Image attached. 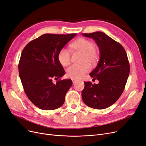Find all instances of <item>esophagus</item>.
<instances>
[{
  "mask_svg": "<svg viewBox=\"0 0 146 146\" xmlns=\"http://www.w3.org/2000/svg\"><path fill=\"white\" fill-rule=\"evenodd\" d=\"M72 81H73V84L75 83L76 82H77V81H78V80H79V79H77V78H72Z\"/></svg>",
  "mask_w": 146,
  "mask_h": 146,
  "instance_id": "1",
  "label": "esophagus"
}]
</instances>
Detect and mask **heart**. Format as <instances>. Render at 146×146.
<instances>
[{"label": "heart", "instance_id": "1", "mask_svg": "<svg viewBox=\"0 0 146 146\" xmlns=\"http://www.w3.org/2000/svg\"><path fill=\"white\" fill-rule=\"evenodd\" d=\"M73 49L83 53L80 65H73L67 69V75L71 78H80L88 73L91 64H95L99 59L98 50L94 47L93 41L88 39L80 38L71 44ZM58 59L63 66H68L71 63V52L67 48H62L58 54Z\"/></svg>", "mask_w": 146, "mask_h": 146}]
</instances>
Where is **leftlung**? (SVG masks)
I'll use <instances>...</instances> for the list:
<instances>
[{"label":"left lung","mask_w":146,"mask_h":146,"mask_svg":"<svg viewBox=\"0 0 146 146\" xmlns=\"http://www.w3.org/2000/svg\"><path fill=\"white\" fill-rule=\"evenodd\" d=\"M82 35L92 38L96 41L99 48L100 59L90 74L99 82L93 84L85 82L82 98L89 107L105 109L119 99L125 89L130 72L127 53L120 43L104 32L98 31Z\"/></svg>","instance_id":"8db88e82"}]
</instances>
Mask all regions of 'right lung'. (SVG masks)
<instances>
[{"mask_svg": "<svg viewBox=\"0 0 146 146\" xmlns=\"http://www.w3.org/2000/svg\"><path fill=\"white\" fill-rule=\"evenodd\" d=\"M76 34H45L31 41L21 52L19 64V76L28 99L43 110L61 107L73 83L71 79L58 80L65 71L58 59L59 51Z\"/></svg>", "mask_w": 146, "mask_h": 146, "instance_id": "obj_1", "label": "right lung"}]
</instances>
